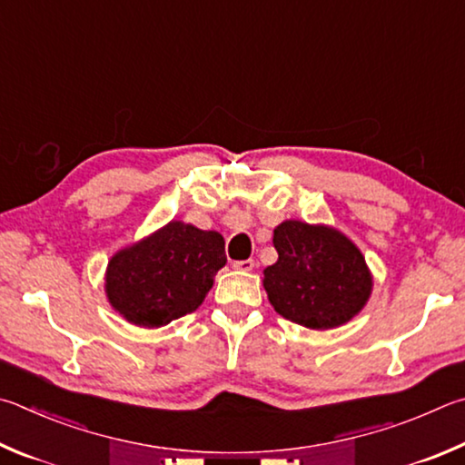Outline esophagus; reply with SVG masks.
<instances>
[{"label": "esophagus", "instance_id": "1", "mask_svg": "<svg viewBox=\"0 0 465 465\" xmlns=\"http://www.w3.org/2000/svg\"><path fill=\"white\" fill-rule=\"evenodd\" d=\"M232 266L235 270H242V272H250V270H254V260H235Z\"/></svg>", "mask_w": 465, "mask_h": 465}]
</instances>
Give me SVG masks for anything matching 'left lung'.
I'll return each instance as SVG.
<instances>
[{"instance_id":"obj_1","label":"left lung","mask_w":465,"mask_h":465,"mask_svg":"<svg viewBox=\"0 0 465 465\" xmlns=\"http://www.w3.org/2000/svg\"><path fill=\"white\" fill-rule=\"evenodd\" d=\"M272 243L278 260L264 270V289L278 315L309 329H333L364 309L372 274L341 232L289 219L276 227Z\"/></svg>"}]
</instances>
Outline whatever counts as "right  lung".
<instances>
[{
    "mask_svg": "<svg viewBox=\"0 0 465 465\" xmlns=\"http://www.w3.org/2000/svg\"><path fill=\"white\" fill-rule=\"evenodd\" d=\"M222 233L171 222L115 252L107 264V301L125 321L154 329L193 313L225 266Z\"/></svg>",
    "mask_w": 465,
    "mask_h": 465,
    "instance_id": "obj_1",
    "label": "right lung"
}]
</instances>
